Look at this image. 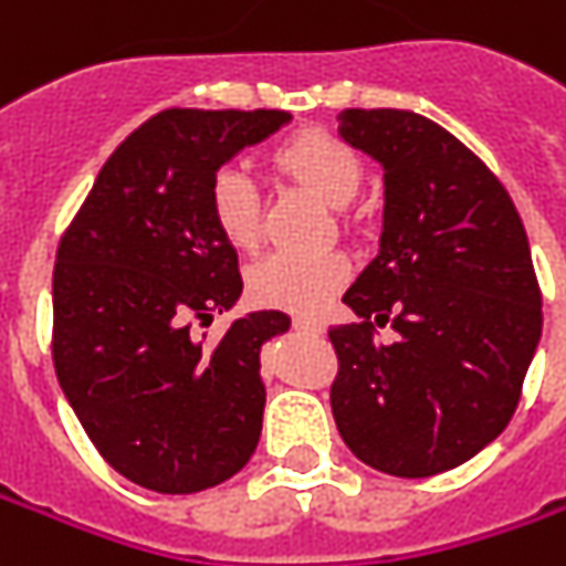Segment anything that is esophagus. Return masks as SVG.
<instances>
[{"label":"esophagus","mask_w":566,"mask_h":566,"mask_svg":"<svg viewBox=\"0 0 566 566\" xmlns=\"http://www.w3.org/2000/svg\"><path fill=\"white\" fill-rule=\"evenodd\" d=\"M293 327L295 331H302V334H321V331H324V324H321L317 317H308V315L293 317Z\"/></svg>","instance_id":"esophagus-1"}]
</instances>
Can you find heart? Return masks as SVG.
Wrapping results in <instances>:
<instances>
[{
    "instance_id": "1",
    "label": "heart",
    "mask_w": 566,
    "mask_h": 566,
    "mask_svg": "<svg viewBox=\"0 0 566 566\" xmlns=\"http://www.w3.org/2000/svg\"><path fill=\"white\" fill-rule=\"evenodd\" d=\"M276 166L331 205H346L365 179V164L353 144L324 128H302L273 147ZM207 213L232 249H254L261 235V188L239 166H220L207 186ZM349 276L339 251H271L249 271L254 302L317 312Z\"/></svg>"
}]
</instances>
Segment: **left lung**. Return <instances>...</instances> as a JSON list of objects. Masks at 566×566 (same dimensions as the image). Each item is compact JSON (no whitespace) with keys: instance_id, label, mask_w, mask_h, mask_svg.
<instances>
[{"instance_id":"1","label":"left lung","mask_w":566,"mask_h":566,"mask_svg":"<svg viewBox=\"0 0 566 566\" xmlns=\"http://www.w3.org/2000/svg\"><path fill=\"white\" fill-rule=\"evenodd\" d=\"M339 135L384 166L378 258L331 327V409L361 463L424 479L491 444L542 337V290L507 188L467 144L406 109H343ZM390 323L394 344L377 327Z\"/></svg>"}]
</instances>
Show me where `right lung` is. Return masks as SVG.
Listing matches in <instances>:
<instances>
[{"label": "right lung", "mask_w": 566, "mask_h": 566, "mask_svg": "<svg viewBox=\"0 0 566 566\" xmlns=\"http://www.w3.org/2000/svg\"><path fill=\"white\" fill-rule=\"evenodd\" d=\"M290 122L283 109L172 106L135 128L59 239L53 365L99 457L128 482L195 494L261 438V343L283 312L195 334L242 295L235 249L207 213L210 176Z\"/></svg>", "instance_id": "right-lung-1"}]
</instances>
